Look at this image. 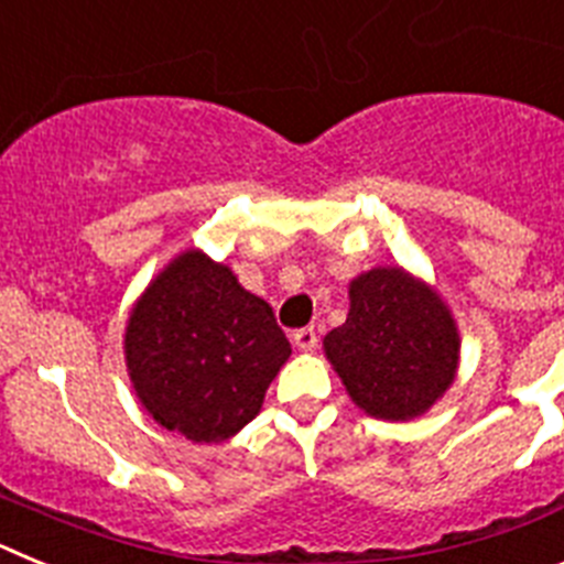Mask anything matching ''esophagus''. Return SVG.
<instances>
[{"instance_id": "34e87169", "label": "esophagus", "mask_w": 564, "mask_h": 564, "mask_svg": "<svg viewBox=\"0 0 564 564\" xmlns=\"http://www.w3.org/2000/svg\"><path fill=\"white\" fill-rule=\"evenodd\" d=\"M293 344H296L302 352H313L318 347V333L313 327H302V330L293 333Z\"/></svg>"}]
</instances>
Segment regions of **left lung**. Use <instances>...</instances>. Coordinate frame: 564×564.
I'll list each match as a JSON object with an SVG mask.
<instances>
[{"label":"left lung","instance_id":"1","mask_svg":"<svg viewBox=\"0 0 564 564\" xmlns=\"http://www.w3.org/2000/svg\"><path fill=\"white\" fill-rule=\"evenodd\" d=\"M325 356L358 410L412 421L455 383L460 330L430 282L378 265L350 282V313L325 336Z\"/></svg>","mask_w":564,"mask_h":564}]
</instances>
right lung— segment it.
<instances>
[{
	"mask_svg": "<svg viewBox=\"0 0 564 564\" xmlns=\"http://www.w3.org/2000/svg\"><path fill=\"white\" fill-rule=\"evenodd\" d=\"M288 356L291 341L265 299L197 248L149 282L123 333L141 406L194 443H223L251 423Z\"/></svg>",
	"mask_w": 564,
	"mask_h": 564,
	"instance_id": "add662e5",
	"label": "right lung"
}]
</instances>
